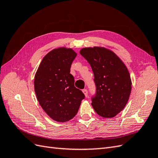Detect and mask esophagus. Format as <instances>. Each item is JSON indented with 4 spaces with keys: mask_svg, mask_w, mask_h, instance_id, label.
Masks as SVG:
<instances>
[{
    "mask_svg": "<svg viewBox=\"0 0 158 158\" xmlns=\"http://www.w3.org/2000/svg\"><path fill=\"white\" fill-rule=\"evenodd\" d=\"M82 92H83L84 94L85 95V96L87 97V96H88V90H87L86 89H84L82 90Z\"/></svg>",
    "mask_w": 158,
    "mask_h": 158,
    "instance_id": "1",
    "label": "esophagus"
}]
</instances>
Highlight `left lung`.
<instances>
[{
    "label": "left lung",
    "mask_w": 158,
    "mask_h": 158,
    "mask_svg": "<svg viewBox=\"0 0 158 158\" xmlns=\"http://www.w3.org/2000/svg\"><path fill=\"white\" fill-rule=\"evenodd\" d=\"M80 53L94 73L96 94L92 98V106L95 111L104 118L115 117L126 106L131 92L127 66L114 52L105 47H85Z\"/></svg>",
    "instance_id": "left-lung-1"
}]
</instances>
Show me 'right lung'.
Segmentation results:
<instances>
[{
	"mask_svg": "<svg viewBox=\"0 0 158 158\" xmlns=\"http://www.w3.org/2000/svg\"><path fill=\"white\" fill-rule=\"evenodd\" d=\"M76 52L60 47L48 52L41 60L34 78L37 99L44 111L54 121L66 122L78 113L85 95L74 86L70 74Z\"/></svg>",
	"mask_w": 158,
	"mask_h": 158,
	"instance_id": "obj_1",
	"label": "right lung"
}]
</instances>
